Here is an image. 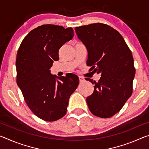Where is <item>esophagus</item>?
Instances as JSON below:
<instances>
[{
    "mask_svg": "<svg viewBox=\"0 0 149 149\" xmlns=\"http://www.w3.org/2000/svg\"><path fill=\"white\" fill-rule=\"evenodd\" d=\"M79 82L80 83H82V82H84L85 81V78L82 76H79Z\"/></svg>",
    "mask_w": 149,
    "mask_h": 149,
    "instance_id": "obj_1",
    "label": "esophagus"
}]
</instances>
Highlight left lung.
I'll return each mask as SVG.
<instances>
[{
    "label": "left lung",
    "mask_w": 149,
    "mask_h": 149,
    "mask_svg": "<svg viewBox=\"0 0 149 149\" xmlns=\"http://www.w3.org/2000/svg\"><path fill=\"white\" fill-rule=\"evenodd\" d=\"M75 30L87 47V65L101 76L98 82L86 79L95 85L86 99L88 107L96 116L112 117L132 95L135 68L132 52L120 33L108 25L91 24Z\"/></svg>",
    "instance_id": "obj_1"
}]
</instances>
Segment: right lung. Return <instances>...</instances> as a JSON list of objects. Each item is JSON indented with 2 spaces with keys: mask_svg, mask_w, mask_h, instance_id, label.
<instances>
[{
  "mask_svg": "<svg viewBox=\"0 0 149 149\" xmlns=\"http://www.w3.org/2000/svg\"><path fill=\"white\" fill-rule=\"evenodd\" d=\"M74 35L72 27L42 25L25 37L17 50V84L29 109L47 122L64 116L70 96L79 84L76 75L56 77L50 72L54 60H59L60 47Z\"/></svg>",
  "mask_w": 149,
  "mask_h": 149,
  "instance_id": "add662e5",
  "label": "right lung"
}]
</instances>
